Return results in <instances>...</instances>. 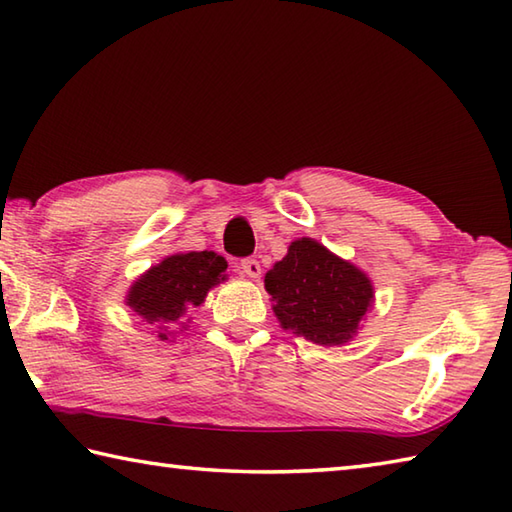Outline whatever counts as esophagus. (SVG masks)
<instances>
[{
  "instance_id": "obj_1",
  "label": "esophagus",
  "mask_w": 512,
  "mask_h": 512,
  "mask_svg": "<svg viewBox=\"0 0 512 512\" xmlns=\"http://www.w3.org/2000/svg\"><path fill=\"white\" fill-rule=\"evenodd\" d=\"M241 269L243 274H247L249 278H258L260 276V263L256 258H243L241 260Z\"/></svg>"
}]
</instances>
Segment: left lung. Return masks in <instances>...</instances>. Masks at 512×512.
Returning a JSON list of instances; mask_svg holds the SVG:
<instances>
[{
  "instance_id": "obj_1",
  "label": "left lung",
  "mask_w": 512,
  "mask_h": 512,
  "mask_svg": "<svg viewBox=\"0 0 512 512\" xmlns=\"http://www.w3.org/2000/svg\"><path fill=\"white\" fill-rule=\"evenodd\" d=\"M265 289L280 325L318 344L356 336L373 300L371 280L311 238L289 245L287 256L267 271Z\"/></svg>"
}]
</instances>
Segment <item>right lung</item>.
I'll use <instances>...</instances> for the list:
<instances>
[{
  "instance_id": "right-lung-1",
  "label": "right lung",
  "mask_w": 512,
  "mask_h": 512,
  "mask_svg": "<svg viewBox=\"0 0 512 512\" xmlns=\"http://www.w3.org/2000/svg\"><path fill=\"white\" fill-rule=\"evenodd\" d=\"M227 263L214 252H190L165 258L132 285L128 305L150 322H176L205 300L207 291L225 280ZM159 338L168 340L165 333Z\"/></svg>"
}]
</instances>
